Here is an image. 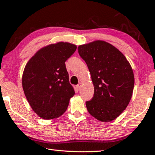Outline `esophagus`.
Instances as JSON below:
<instances>
[{"instance_id":"34e87169","label":"esophagus","mask_w":155,"mask_h":155,"mask_svg":"<svg viewBox=\"0 0 155 155\" xmlns=\"http://www.w3.org/2000/svg\"><path fill=\"white\" fill-rule=\"evenodd\" d=\"M81 87H82V84H81V83H79L77 86H76V87H77L78 90H80Z\"/></svg>"}]
</instances>
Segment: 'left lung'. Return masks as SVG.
I'll return each mask as SVG.
<instances>
[{"instance_id":"8db88e82","label":"left lung","mask_w":155,"mask_h":155,"mask_svg":"<svg viewBox=\"0 0 155 155\" xmlns=\"http://www.w3.org/2000/svg\"><path fill=\"white\" fill-rule=\"evenodd\" d=\"M78 53L87 63L94 86L93 97L86 102L88 113L103 122L114 120L133 95L135 78L130 63L120 51L103 40L80 45Z\"/></svg>"}]
</instances>
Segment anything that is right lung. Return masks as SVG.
<instances>
[{
	"mask_svg": "<svg viewBox=\"0 0 155 155\" xmlns=\"http://www.w3.org/2000/svg\"><path fill=\"white\" fill-rule=\"evenodd\" d=\"M77 47L60 42L40 49L25 66L22 78L25 95L33 110L45 120L64 113L75 91L65 62Z\"/></svg>",
	"mask_w": 155,
	"mask_h": 155,
	"instance_id": "1",
	"label": "right lung"
}]
</instances>
